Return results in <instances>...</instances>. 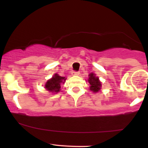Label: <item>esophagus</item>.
<instances>
[{
	"label": "esophagus",
	"mask_w": 148,
	"mask_h": 148,
	"mask_svg": "<svg viewBox=\"0 0 148 148\" xmlns=\"http://www.w3.org/2000/svg\"><path fill=\"white\" fill-rule=\"evenodd\" d=\"M72 74L73 75L78 76L79 75V71H72Z\"/></svg>",
	"instance_id": "obj_1"
}]
</instances>
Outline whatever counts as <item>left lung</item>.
<instances>
[{"label":"left lung","mask_w":148,"mask_h":148,"mask_svg":"<svg viewBox=\"0 0 148 148\" xmlns=\"http://www.w3.org/2000/svg\"><path fill=\"white\" fill-rule=\"evenodd\" d=\"M87 81L90 84V86H89L90 91L95 92V93L99 92L101 87H102V82L99 81V77H97L96 74L94 73H90L89 74V79Z\"/></svg>","instance_id":"1"}]
</instances>
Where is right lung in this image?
<instances>
[{
  "instance_id": "1",
  "label": "right lung",
  "mask_w": 148,
  "mask_h": 148,
  "mask_svg": "<svg viewBox=\"0 0 148 148\" xmlns=\"http://www.w3.org/2000/svg\"><path fill=\"white\" fill-rule=\"evenodd\" d=\"M66 79V77H61L58 74H54L51 78L46 82L44 88L49 92L56 94L61 92V84H64Z\"/></svg>"
}]
</instances>
